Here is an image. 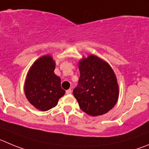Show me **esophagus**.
<instances>
[{"label": "esophagus", "instance_id": "esophagus-1", "mask_svg": "<svg viewBox=\"0 0 149 149\" xmlns=\"http://www.w3.org/2000/svg\"><path fill=\"white\" fill-rule=\"evenodd\" d=\"M72 93V90H71V89H69V90H68L66 91V93L67 94H70Z\"/></svg>", "mask_w": 149, "mask_h": 149}]
</instances>
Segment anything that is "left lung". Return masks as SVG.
Here are the masks:
<instances>
[{
	"mask_svg": "<svg viewBox=\"0 0 149 149\" xmlns=\"http://www.w3.org/2000/svg\"><path fill=\"white\" fill-rule=\"evenodd\" d=\"M79 84L73 95L81 110L91 116L104 115L116 104L119 88L112 68L95 55L79 61Z\"/></svg>",
	"mask_w": 149,
	"mask_h": 149,
	"instance_id": "8db88e82",
	"label": "left lung"
}]
</instances>
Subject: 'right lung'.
<instances>
[{"label":"right lung","mask_w":149,"mask_h":149,"mask_svg":"<svg viewBox=\"0 0 149 149\" xmlns=\"http://www.w3.org/2000/svg\"><path fill=\"white\" fill-rule=\"evenodd\" d=\"M54 69L55 62L51 56L46 55L36 60L28 72L25 94L28 101L39 110L47 111L56 107L65 93Z\"/></svg>","instance_id":"obj_1"}]
</instances>
